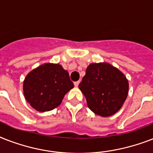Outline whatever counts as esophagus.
Listing matches in <instances>:
<instances>
[{"label":"esophagus","mask_w":153,"mask_h":153,"mask_svg":"<svg viewBox=\"0 0 153 153\" xmlns=\"http://www.w3.org/2000/svg\"><path fill=\"white\" fill-rule=\"evenodd\" d=\"M79 82H80V81H77V82H74V86H75V87H77V86H79Z\"/></svg>","instance_id":"obj_1"}]
</instances>
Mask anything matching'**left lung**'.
<instances>
[{
  "mask_svg": "<svg viewBox=\"0 0 153 153\" xmlns=\"http://www.w3.org/2000/svg\"><path fill=\"white\" fill-rule=\"evenodd\" d=\"M79 87L91 111L109 117L123 105L128 96V82L122 72L109 63H91Z\"/></svg>",
  "mask_w": 153,
  "mask_h": 153,
  "instance_id": "1",
  "label": "left lung"
}]
</instances>
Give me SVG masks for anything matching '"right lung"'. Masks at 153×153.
I'll list each match as a JSON object with an SVG mask.
<instances>
[{
	"label": "right lung",
	"mask_w": 153,
	"mask_h": 153,
	"mask_svg": "<svg viewBox=\"0 0 153 153\" xmlns=\"http://www.w3.org/2000/svg\"><path fill=\"white\" fill-rule=\"evenodd\" d=\"M73 87L68 72L61 65L44 63L27 74L23 91L31 106L37 111L45 112L59 106Z\"/></svg>",
	"instance_id": "right-lung-1"
}]
</instances>
